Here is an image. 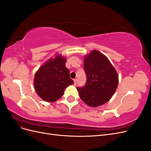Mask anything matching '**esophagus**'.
<instances>
[{"label":"esophagus","mask_w":151,"mask_h":151,"mask_svg":"<svg viewBox=\"0 0 151 151\" xmlns=\"http://www.w3.org/2000/svg\"><path fill=\"white\" fill-rule=\"evenodd\" d=\"M77 82H78V81H77V79H75L74 80V84L75 86H76V85L77 84Z\"/></svg>","instance_id":"1"}]
</instances>
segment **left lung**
<instances>
[{
    "instance_id": "8db88e82",
    "label": "left lung",
    "mask_w": 151,
    "mask_h": 151,
    "mask_svg": "<svg viewBox=\"0 0 151 151\" xmlns=\"http://www.w3.org/2000/svg\"><path fill=\"white\" fill-rule=\"evenodd\" d=\"M87 81L83 88H77L81 99L88 106L97 107L107 103L115 93L118 76L104 54L94 50L84 58Z\"/></svg>"
}]
</instances>
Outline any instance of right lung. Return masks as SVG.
<instances>
[{
  "instance_id": "right-lung-1",
  "label": "right lung",
  "mask_w": 151,
  "mask_h": 151,
  "mask_svg": "<svg viewBox=\"0 0 151 151\" xmlns=\"http://www.w3.org/2000/svg\"><path fill=\"white\" fill-rule=\"evenodd\" d=\"M65 62V57L58 54L43 63L35 73L34 88L44 101H57L64 94L67 87L74 84Z\"/></svg>"
}]
</instances>
